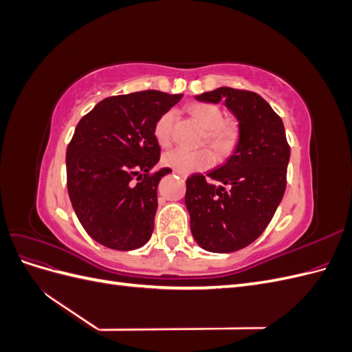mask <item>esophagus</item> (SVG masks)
<instances>
[{"label":"esophagus","mask_w":352,"mask_h":352,"mask_svg":"<svg viewBox=\"0 0 352 352\" xmlns=\"http://www.w3.org/2000/svg\"><path fill=\"white\" fill-rule=\"evenodd\" d=\"M175 173H176V175H179V176H180V177H182V179H186V176H188V175H185V173H180V172H176V170H175Z\"/></svg>","instance_id":"34e87169"}]
</instances>
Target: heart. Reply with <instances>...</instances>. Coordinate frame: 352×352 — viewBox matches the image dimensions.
Wrapping results in <instances>:
<instances>
[{"mask_svg": "<svg viewBox=\"0 0 352 352\" xmlns=\"http://www.w3.org/2000/svg\"><path fill=\"white\" fill-rule=\"evenodd\" d=\"M189 113L204 127V142H207L219 155L230 154L239 140V126L235 120L223 119V111L216 104L198 102L189 107ZM176 113L168 110L158 117L154 124V138L160 146H168L173 141V124ZM163 163L180 173H192L206 170L214 163V157L208 150L190 151L185 148H175L163 155Z\"/></svg>", "mask_w": 352, "mask_h": 352, "instance_id": "b5f03b06", "label": "heart"}]
</instances>
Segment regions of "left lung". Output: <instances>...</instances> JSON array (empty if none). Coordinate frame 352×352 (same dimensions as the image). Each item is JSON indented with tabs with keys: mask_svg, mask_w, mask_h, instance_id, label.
<instances>
[{
	"mask_svg": "<svg viewBox=\"0 0 352 352\" xmlns=\"http://www.w3.org/2000/svg\"><path fill=\"white\" fill-rule=\"evenodd\" d=\"M202 102H225L236 117L239 140L228 162L186 179L185 204L190 232L201 248L233 252L248 247L267 228L286 189L291 148L280 117L258 94L221 87L197 95Z\"/></svg>",
	"mask_w": 352,
	"mask_h": 352,
	"instance_id": "1",
	"label": "left lung"
}]
</instances>
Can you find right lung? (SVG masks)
<instances>
[{"label":"right lung","mask_w":352,"mask_h":352,"mask_svg":"<svg viewBox=\"0 0 352 352\" xmlns=\"http://www.w3.org/2000/svg\"><path fill=\"white\" fill-rule=\"evenodd\" d=\"M182 98L160 91L116 95L83 116L66 151L67 190L88 235L119 251L150 241L158 207L160 160L154 124Z\"/></svg>","instance_id":"1"}]
</instances>
